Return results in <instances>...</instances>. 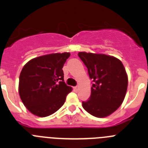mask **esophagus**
Instances as JSON below:
<instances>
[{
    "label": "esophagus",
    "instance_id": "1",
    "mask_svg": "<svg viewBox=\"0 0 148 148\" xmlns=\"http://www.w3.org/2000/svg\"><path fill=\"white\" fill-rule=\"evenodd\" d=\"M74 90H75V91H78V86H76V87H74Z\"/></svg>",
    "mask_w": 148,
    "mask_h": 148
}]
</instances>
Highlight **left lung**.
<instances>
[{
  "label": "left lung",
  "mask_w": 148,
  "mask_h": 148,
  "mask_svg": "<svg viewBox=\"0 0 148 148\" xmlns=\"http://www.w3.org/2000/svg\"><path fill=\"white\" fill-rule=\"evenodd\" d=\"M78 55L93 82L90 99L82 101L83 108L98 118L110 116L121 106L126 95L128 78L125 66L113 56L86 52Z\"/></svg>",
  "instance_id": "1"
}]
</instances>
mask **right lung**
<instances>
[{"label":"right lung","mask_w":148,"mask_h":148,"mask_svg":"<svg viewBox=\"0 0 148 148\" xmlns=\"http://www.w3.org/2000/svg\"><path fill=\"white\" fill-rule=\"evenodd\" d=\"M70 56V53L45 55L23 66L18 91L23 104L32 114L50 116L64 104L72 87L64 81L62 68Z\"/></svg>","instance_id":"right-lung-1"}]
</instances>
